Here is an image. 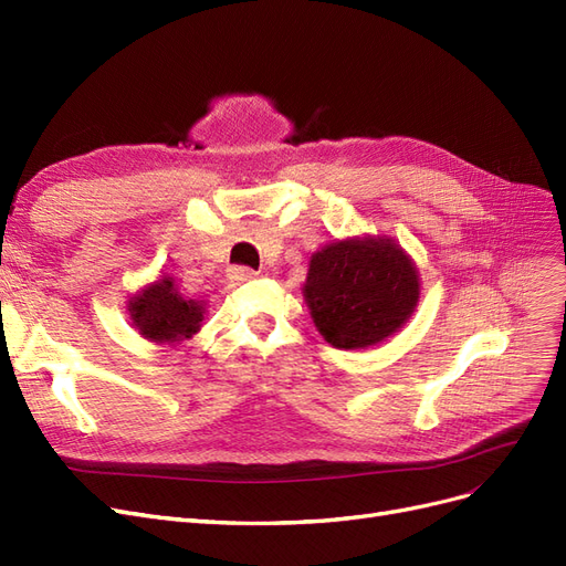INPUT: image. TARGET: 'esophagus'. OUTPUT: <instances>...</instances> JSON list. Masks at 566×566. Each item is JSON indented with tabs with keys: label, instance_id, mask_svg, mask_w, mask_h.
<instances>
[{
	"label": "esophagus",
	"instance_id": "esophagus-1",
	"mask_svg": "<svg viewBox=\"0 0 566 566\" xmlns=\"http://www.w3.org/2000/svg\"><path fill=\"white\" fill-rule=\"evenodd\" d=\"M228 277H230L234 284H240V282H249V280H253V277H259V272L251 270V268H244V265H234V268L228 270Z\"/></svg>",
	"mask_w": 566,
	"mask_h": 566
}]
</instances>
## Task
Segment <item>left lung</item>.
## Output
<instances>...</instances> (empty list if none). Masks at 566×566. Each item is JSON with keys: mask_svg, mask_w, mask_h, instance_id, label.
<instances>
[{"mask_svg": "<svg viewBox=\"0 0 566 566\" xmlns=\"http://www.w3.org/2000/svg\"><path fill=\"white\" fill-rule=\"evenodd\" d=\"M303 296L317 332L334 348H369L402 329L421 282L390 237H353L313 253Z\"/></svg>", "mask_w": 566, "mask_h": 566, "instance_id": "obj_1", "label": "left lung"}]
</instances>
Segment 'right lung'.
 Wrapping results in <instances>:
<instances>
[{"instance_id":"obj_1","label":"right lung","mask_w":566,"mask_h":566,"mask_svg":"<svg viewBox=\"0 0 566 566\" xmlns=\"http://www.w3.org/2000/svg\"><path fill=\"white\" fill-rule=\"evenodd\" d=\"M143 338L157 345H178L192 338L205 319V301L180 296L171 277H161L132 296L126 305Z\"/></svg>"}]
</instances>
